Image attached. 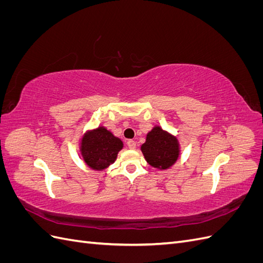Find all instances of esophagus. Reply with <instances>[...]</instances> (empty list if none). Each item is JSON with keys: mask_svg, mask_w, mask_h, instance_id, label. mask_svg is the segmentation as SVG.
Listing matches in <instances>:
<instances>
[{"mask_svg": "<svg viewBox=\"0 0 263 263\" xmlns=\"http://www.w3.org/2000/svg\"><path fill=\"white\" fill-rule=\"evenodd\" d=\"M127 146H128V148H129V149H132V150L136 149V141L130 139V140L127 141Z\"/></svg>", "mask_w": 263, "mask_h": 263, "instance_id": "1", "label": "esophagus"}]
</instances>
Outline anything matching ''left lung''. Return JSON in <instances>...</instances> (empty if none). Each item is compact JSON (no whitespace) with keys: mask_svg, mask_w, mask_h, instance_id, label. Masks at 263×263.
I'll return each mask as SVG.
<instances>
[{"mask_svg":"<svg viewBox=\"0 0 263 263\" xmlns=\"http://www.w3.org/2000/svg\"><path fill=\"white\" fill-rule=\"evenodd\" d=\"M140 150L146 161L158 170L170 169L181 155L178 137L158 125L147 134L146 141L141 145Z\"/></svg>","mask_w":263,"mask_h":263,"instance_id":"1","label":"left lung"}]
</instances>
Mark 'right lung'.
<instances>
[{
  "label": "right lung",
  "instance_id": "obj_1",
  "mask_svg": "<svg viewBox=\"0 0 263 263\" xmlns=\"http://www.w3.org/2000/svg\"><path fill=\"white\" fill-rule=\"evenodd\" d=\"M124 147L122 139L116 137L106 127L99 126L86 130L79 142V149L84 163L94 171H103L115 162Z\"/></svg>",
  "mask_w": 263,
  "mask_h": 263
}]
</instances>
